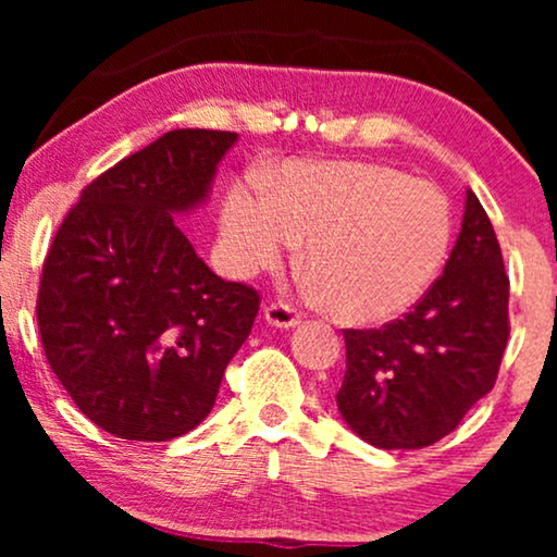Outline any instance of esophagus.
Masks as SVG:
<instances>
[{"instance_id": "34e87169", "label": "esophagus", "mask_w": 557, "mask_h": 557, "mask_svg": "<svg viewBox=\"0 0 557 557\" xmlns=\"http://www.w3.org/2000/svg\"><path fill=\"white\" fill-rule=\"evenodd\" d=\"M263 319H265V324L276 326V330H292V326H296V324L301 322L299 311L292 309L284 301L269 304V307L263 309Z\"/></svg>"}]
</instances>
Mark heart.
<instances>
[{"label":"heart","mask_w":557,"mask_h":557,"mask_svg":"<svg viewBox=\"0 0 557 557\" xmlns=\"http://www.w3.org/2000/svg\"><path fill=\"white\" fill-rule=\"evenodd\" d=\"M304 243V265L334 317L380 324L406 314L451 246V205L436 185L377 162H286L271 195L233 182L218 256L231 276L276 269Z\"/></svg>","instance_id":"b5f03b06"}]
</instances>
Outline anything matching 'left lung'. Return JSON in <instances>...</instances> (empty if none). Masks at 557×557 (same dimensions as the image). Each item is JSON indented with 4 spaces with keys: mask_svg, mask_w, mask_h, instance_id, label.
<instances>
[{
    "mask_svg": "<svg viewBox=\"0 0 557 557\" xmlns=\"http://www.w3.org/2000/svg\"><path fill=\"white\" fill-rule=\"evenodd\" d=\"M507 304L497 235L469 189L446 269L416 309L383 330H345L339 416L377 448H423L448 436L494 387Z\"/></svg>",
    "mask_w": 557,
    "mask_h": 557,
    "instance_id": "obj_1",
    "label": "left lung"
}]
</instances>
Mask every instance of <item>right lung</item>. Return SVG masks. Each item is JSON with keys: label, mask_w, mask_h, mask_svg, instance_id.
Here are the masks:
<instances>
[{"label": "right lung", "mask_w": 557, "mask_h": 557, "mask_svg": "<svg viewBox=\"0 0 557 557\" xmlns=\"http://www.w3.org/2000/svg\"><path fill=\"white\" fill-rule=\"evenodd\" d=\"M233 132L177 128L83 189L42 265L37 324L81 413L126 441L185 436L215 406L258 314L195 253L177 215L208 202Z\"/></svg>", "instance_id": "1"}]
</instances>
